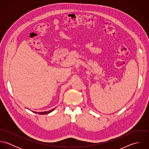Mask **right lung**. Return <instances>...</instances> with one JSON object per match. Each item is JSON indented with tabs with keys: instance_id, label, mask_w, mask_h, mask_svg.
I'll use <instances>...</instances> for the list:
<instances>
[{
	"instance_id": "1",
	"label": "right lung",
	"mask_w": 149,
	"mask_h": 149,
	"mask_svg": "<svg viewBox=\"0 0 149 149\" xmlns=\"http://www.w3.org/2000/svg\"><path fill=\"white\" fill-rule=\"evenodd\" d=\"M55 108H53V109H51V110H50V111H45V112H34L33 111V112H34V113H38V114H40V115H44V114H47V113H49L50 112H52L53 111H54V109Z\"/></svg>"
}]
</instances>
